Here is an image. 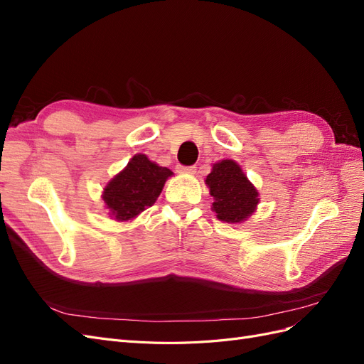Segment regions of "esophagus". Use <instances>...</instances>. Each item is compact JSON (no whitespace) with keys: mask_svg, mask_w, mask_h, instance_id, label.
I'll return each mask as SVG.
<instances>
[{"mask_svg":"<svg viewBox=\"0 0 364 364\" xmlns=\"http://www.w3.org/2000/svg\"><path fill=\"white\" fill-rule=\"evenodd\" d=\"M178 171L179 173H185V174H194L196 173V167H194V165H191V167H182V165H179Z\"/></svg>","mask_w":364,"mask_h":364,"instance_id":"obj_1","label":"esophagus"}]
</instances>
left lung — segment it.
Instances as JSON below:
<instances>
[{
    "instance_id": "8db88e82",
    "label": "left lung",
    "mask_w": 364,
    "mask_h": 364,
    "mask_svg": "<svg viewBox=\"0 0 364 364\" xmlns=\"http://www.w3.org/2000/svg\"><path fill=\"white\" fill-rule=\"evenodd\" d=\"M205 183L214 199L211 209L220 222L243 223L257 211L259 193L234 159L215 162Z\"/></svg>"
}]
</instances>
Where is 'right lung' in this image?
Wrapping results in <instances>:
<instances>
[{
    "label": "right lung",
    "mask_w": 364,
    "mask_h": 364,
    "mask_svg": "<svg viewBox=\"0 0 364 364\" xmlns=\"http://www.w3.org/2000/svg\"><path fill=\"white\" fill-rule=\"evenodd\" d=\"M173 171L136 153L126 167L106 183L102 199L109 217L129 222L158 200Z\"/></svg>",
    "instance_id": "obj_1"
}]
</instances>
